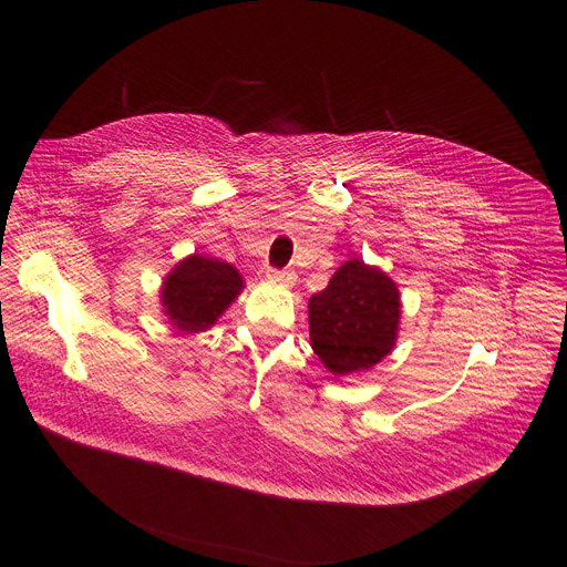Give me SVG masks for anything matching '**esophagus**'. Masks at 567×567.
I'll return each mask as SVG.
<instances>
[{
    "mask_svg": "<svg viewBox=\"0 0 567 567\" xmlns=\"http://www.w3.org/2000/svg\"><path fill=\"white\" fill-rule=\"evenodd\" d=\"M268 280H274V282H278V285H285V287H291L293 282H296V274L293 271H276V268H271V271H268Z\"/></svg>",
    "mask_w": 567,
    "mask_h": 567,
    "instance_id": "obj_1",
    "label": "esophagus"
}]
</instances>
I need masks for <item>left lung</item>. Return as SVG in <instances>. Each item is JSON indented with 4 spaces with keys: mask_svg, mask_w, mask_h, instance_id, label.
I'll return each instance as SVG.
<instances>
[{
    "mask_svg": "<svg viewBox=\"0 0 567 567\" xmlns=\"http://www.w3.org/2000/svg\"><path fill=\"white\" fill-rule=\"evenodd\" d=\"M310 344L336 377L372 370L398 342L402 301L395 280L361 257L344 261L308 301Z\"/></svg>",
    "mask_w": 567,
    "mask_h": 567,
    "instance_id": "obj_1",
    "label": "left lung"
}]
</instances>
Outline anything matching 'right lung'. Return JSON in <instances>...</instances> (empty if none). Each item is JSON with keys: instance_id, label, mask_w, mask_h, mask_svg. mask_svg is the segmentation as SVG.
Here are the masks:
<instances>
[{"instance_id": "1", "label": "right lung", "mask_w": 567, "mask_h": 567, "mask_svg": "<svg viewBox=\"0 0 567 567\" xmlns=\"http://www.w3.org/2000/svg\"><path fill=\"white\" fill-rule=\"evenodd\" d=\"M244 278L227 261L188 255L163 278V315L178 333H202L225 315L244 291Z\"/></svg>"}]
</instances>
